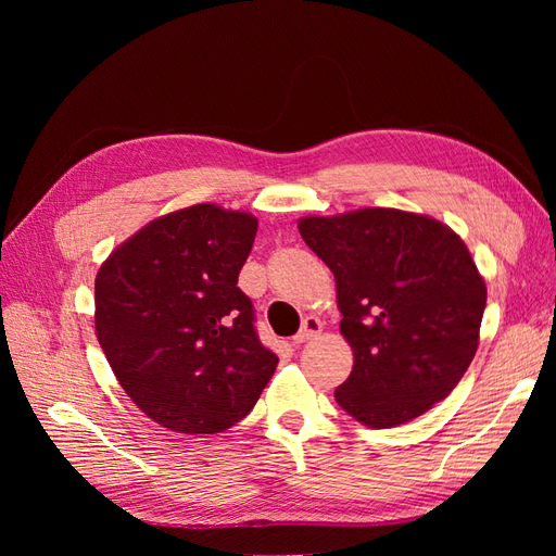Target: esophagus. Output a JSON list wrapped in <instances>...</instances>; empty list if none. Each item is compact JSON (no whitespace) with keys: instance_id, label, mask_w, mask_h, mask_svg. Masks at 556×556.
I'll return each instance as SVG.
<instances>
[{"instance_id":"1","label":"esophagus","mask_w":556,"mask_h":556,"mask_svg":"<svg viewBox=\"0 0 556 556\" xmlns=\"http://www.w3.org/2000/svg\"><path fill=\"white\" fill-rule=\"evenodd\" d=\"M323 331V323H319V317H315V315H306L304 317V323H301V329L296 331V336H294V343L299 345V343H306V341H311V339H315V336Z\"/></svg>"}]
</instances>
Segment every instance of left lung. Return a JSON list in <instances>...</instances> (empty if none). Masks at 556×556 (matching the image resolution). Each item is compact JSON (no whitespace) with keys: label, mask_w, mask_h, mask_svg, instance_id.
Instances as JSON below:
<instances>
[{"label":"left lung","mask_w":556,"mask_h":556,"mask_svg":"<svg viewBox=\"0 0 556 556\" xmlns=\"http://www.w3.org/2000/svg\"><path fill=\"white\" fill-rule=\"evenodd\" d=\"M336 278L341 333L355 352L336 403L374 429L427 413L478 350L486 288L464 241L427 215L364 208L299 220Z\"/></svg>","instance_id":"1"}]
</instances>
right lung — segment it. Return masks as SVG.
<instances>
[{"label": "right lung", "instance_id": "obj_1", "mask_svg": "<svg viewBox=\"0 0 556 556\" xmlns=\"http://www.w3.org/2000/svg\"><path fill=\"white\" fill-rule=\"evenodd\" d=\"M255 233L252 215L197 204L146 225L99 268V345L127 396L166 429L233 427L276 371L239 288Z\"/></svg>", "mask_w": 556, "mask_h": 556}]
</instances>
